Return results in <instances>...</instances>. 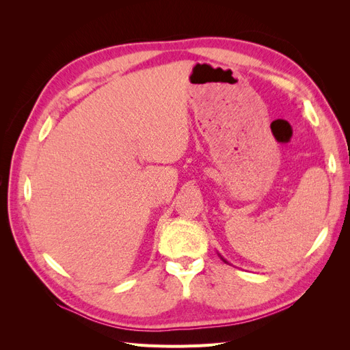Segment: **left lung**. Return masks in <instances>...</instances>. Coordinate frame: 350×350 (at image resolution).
<instances>
[{
    "instance_id": "obj_1",
    "label": "left lung",
    "mask_w": 350,
    "mask_h": 350,
    "mask_svg": "<svg viewBox=\"0 0 350 350\" xmlns=\"http://www.w3.org/2000/svg\"><path fill=\"white\" fill-rule=\"evenodd\" d=\"M220 258H221V260H224V261H225V262H228V261H226V260H225V258H224V257H221V256H220Z\"/></svg>"
}]
</instances>
